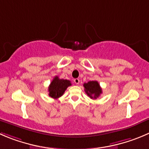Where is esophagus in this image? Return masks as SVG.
I'll use <instances>...</instances> for the list:
<instances>
[{
  "label": "esophagus",
  "instance_id": "esophagus-1",
  "mask_svg": "<svg viewBox=\"0 0 149 149\" xmlns=\"http://www.w3.org/2000/svg\"><path fill=\"white\" fill-rule=\"evenodd\" d=\"M74 83L77 85L79 84V83H80V80H79L78 78H75L74 80Z\"/></svg>",
  "mask_w": 149,
  "mask_h": 149
}]
</instances>
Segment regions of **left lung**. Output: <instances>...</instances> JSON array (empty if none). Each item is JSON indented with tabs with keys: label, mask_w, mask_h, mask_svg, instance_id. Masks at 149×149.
Masks as SVG:
<instances>
[{
	"label": "left lung",
	"mask_w": 149,
	"mask_h": 149,
	"mask_svg": "<svg viewBox=\"0 0 149 149\" xmlns=\"http://www.w3.org/2000/svg\"><path fill=\"white\" fill-rule=\"evenodd\" d=\"M83 86L85 88L86 93L91 99L96 100L102 93V90L100 84L96 80H92V81L88 82L87 83H84Z\"/></svg>",
	"instance_id": "obj_1"
}]
</instances>
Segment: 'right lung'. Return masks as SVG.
<instances>
[{
  "mask_svg": "<svg viewBox=\"0 0 149 149\" xmlns=\"http://www.w3.org/2000/svg\"><path fill=\"white\" fill-rule=\"evenodd\" d=\"M70 86H72V83L69 80L59 79L58 76H56L48 88L49 96L53 99L59 98L64 93L66 88Z\"/></svg>",
  "mask_w": 149,
  "mask_h": 149,
  "instance_id": "1",
  "label": "right lung"
}]
</instances>
